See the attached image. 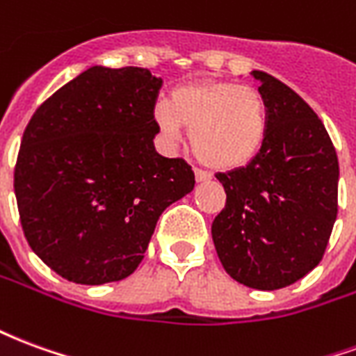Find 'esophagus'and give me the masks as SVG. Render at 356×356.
Returning <instances> with one entry per match:
<instances>
[{"mask_svg":"<svg viewBox=\"0 0 356 356\" xmlns=\"http://www.w3.org/2000/svg\"><path fill=\"white\" fill-rule=\"evenodd\" d=\"M194 177L200 183V181H208V179H211V173L206 170H202V168H194Z\"/></svg>","mask_w":356,"mask_h":356,"instance_id":"1","label":"esophagus"}]
</instances>
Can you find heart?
Returning a JSON list of instances; mask_svg holds the SVG:
<instances>
[{"label":"heart","instance_id":"obj_1","mask_svg":"<svg viewBox=\"0 0 356 356\" xmlns=\"http://www.w3.org/2000/svg\"><path fill=\"white\" fill-rule=\"evenodd\" d=\"M154 124L168 143L191 129V147L202 162L242 168L261 152L268 133V108L259 89L234 81H202L171 91L154 106Z\"/></svg>","mask_w":356,"mask_h":356}]
</instances>
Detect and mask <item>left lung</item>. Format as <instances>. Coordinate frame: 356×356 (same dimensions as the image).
Here are the masks:
<instances>
[{"label": "left lung", "mask_w": 356, "mask_h": 356, "mask_svg": "<svg viewBox=\"0 0 356 356\" xmlns=\"http://www.w3.org/2000/svg\"><path fill=\"white\" fill-rule=\"evenodd\" d=\"M252 74L267 101V140L246 168L216 175L227 202L211 236L236 282L278 290L324 257L337 217L339 163L314 110L280 80Z\"/></svg>", "instance_id": "obj_1"}]
</instances>
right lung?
<instances>
[{
    "label": "right lung",
    "mask_w": 356,
    "mask_h": 356,
    "mask_svg": "<svg viewBox=\"0 0 356 356\" xmlns=\"http://www.w3.org/2000/svg\"><path fill=\"white\" fill-rule=\"evenodd\" d=\"M160 88L147 68L93 66L28 122L15 165L20 225L34 254L70 282L131 275L158 217L194 188L183 158L154 150Z\"/></svg>",
    "instance_id": "right-lung-1"
}]
</instances>
